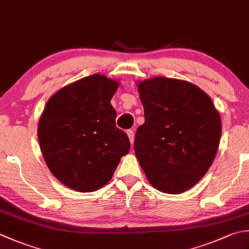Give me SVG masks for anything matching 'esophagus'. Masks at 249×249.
Wrapping results in <instances>:
<instances>
[{"label": "esophagus", "instance_id": "obj_1", "mask_svg": "<svg viewBox=\"0 0 249 249\" xmlns=\"http://www.w3.org/2000/svg\"><path fill=\"white\" fill-rule=\"evenodd\" d=\"M127 136H128V138H129L130 143H131V144H134V139H135V134H134V130L128 129V130H127Z\"/></svg>", "mask_w": 249, "mask_h": 249}]
</instances>
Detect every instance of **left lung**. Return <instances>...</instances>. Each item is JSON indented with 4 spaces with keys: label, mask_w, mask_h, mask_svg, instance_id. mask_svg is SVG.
Returning <instances> with one entry per match:
<instances>
[{
    "label": "left lung",
    "mask_w": 249,
    "mask_h": 249,
    "mask_svg": "<svg viewBox=\"0 0 249 249\" xmlns=\"http://www.w3.org/2000/svg\"><path fill=\"white\" fill-rule=\"evenodd\" d=\"M144 123L135 154L149 182L179 194L207 173L221 138L220 114L205 91L192 83L157 76L138 83Z\"/></svg>",
    "instance_id": "obj_1"
}]
</instances>
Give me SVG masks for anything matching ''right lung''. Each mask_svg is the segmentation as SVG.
I'll return each mask as SVG.
<instances>
[{
  "mask_svg": "<svg viewBox=\"0 0 249 249\" xmlns=\"http://www.w3.org/2000/svg\"><path fill=\"white\" fill-rule=\"evenodd\" d=\"M120 83L95 74L55 92L37 125L43 158L66 187L92 192L108 183L130 142L110 101Z\"/></svg>",
  "mask_w": 249,
  "mask_h": 249,
  "instance_id": "obj_1",
  "label": "right lung"
}]
</instances>
